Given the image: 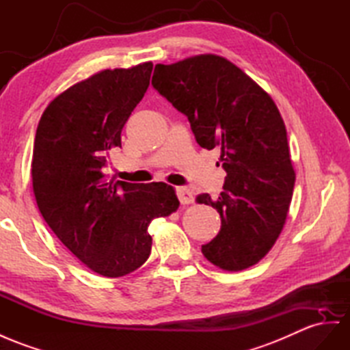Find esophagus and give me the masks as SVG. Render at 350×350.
Listing matches in <instances>:
<instances>
[{"label": "esophagus", "mask_w": 350, "mask_h": 350, "mask_svg": "<svg viewBox=\"0 0 350 350\" xmlns=\"http://www.w3.org/2000/svg\"><path fill=\"white\" fill-rule=\"evenodd\" d=\"M177 196H178V201H180L183 205L193 202V192L191 189H187V187H183V186L177 187Z\"/></svg>", "instance_id": "obj_1"}]
</instances>
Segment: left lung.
Here are the masks:
<instances>
[{"mask_svg":"<svg viewBox=\"0 0 350 350\" xmlns=\"http://www.w3.org/2000/svg\"><path fill=\"white\" fill-rule=\"evenodd\" d=\"M154 85L187 116L196 143L220 149L226 178L214 201L221 217L217 237L202 245L210 263L238 272L271 252L285 225L295 173L282 116L272 97L244 70L217 55L155 65Z\"/></svg>","mask_w":350,"mask_h":350,"instance_id":"1","label":"left lung"}]
</instances>
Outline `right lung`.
<instances>
[{"label": "right lung", "mask_w": 350, "mask_h": 350, "mask_svg": "<svg viewBox=\"0 0 350 350\" xmlns=\"http://www.w3.org/2000/svg\"><path fill=\"white\" fill-rule=\"evenodd\" d=\"M152 62L105 69L56 96L42 112L31 164L38 210L79 262L120 278L148 260L149 223L177 211L173 186L105 174L121 131L145 96Z\"/></svg>", "instance_id": "1"}]
</instances>
